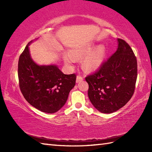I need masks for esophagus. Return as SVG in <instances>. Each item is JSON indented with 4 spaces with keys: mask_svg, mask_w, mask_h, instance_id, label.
I'll return each mask as SVG.
<instances>
[{
    "mask_svg": "<svg viewBox=\"0 0 152 152\" xmlns=\"http://www.w3.org/2000/svg\"><path fill=\"white\" fill-rule=\"evenodd\" d=\"M83 80V78L82 76H80V75L77 76V77H76V83H79V82H80L81 81H82Z\"/></svg>",
    "mask_w": 152,
    "mask_h": 152,
    "instance_id": "1",
    "label": "esophagus"
}]
</instances>
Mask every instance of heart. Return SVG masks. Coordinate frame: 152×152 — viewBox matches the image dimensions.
I'll return each instance as SVG.
<instances>
[{
	"label": "heart",
	"instance_id": "obj_1",
	"mask_svg": "<svg viewBox=\"0 0 152 152\" xmlns=\"http://www.w3.org/2000/svg\"><path fill=\"white\" fill-rule=\"evenodd\" d=\"M96 47V44L93 43H88L80 45L70 50L69 56L70 57H64V62L68 65H72L74 63L72 59H81L82 66L87 71H94L97 70L101 66L106 57V50L104 46L100 45Z\"/></svg>",
	"mask_w": 152,
	"mask_h": 152
}]
</instances>
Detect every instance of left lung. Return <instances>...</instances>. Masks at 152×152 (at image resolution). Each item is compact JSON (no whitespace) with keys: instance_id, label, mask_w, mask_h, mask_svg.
<instances>
[{"instance_id":"obj_1","label":"left lung","mask_w":152,"mask_h":152,"mask_svg":"<svg viewBox=\"0 0 152 152\" xmlns=\"http://www.w3.org/2000/svg\"><path fill=\"white\" fill-rule=\"evenodd\" d=\"M115 52L96 72L86 77L88 96L94 107L104 114L114 112L131 99L137 78V61L129 45L118 38Z\"/></svg>"}]
</instances>
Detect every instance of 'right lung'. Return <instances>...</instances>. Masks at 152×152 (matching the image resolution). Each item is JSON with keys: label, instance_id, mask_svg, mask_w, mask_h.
Listing matches in <instances>:
<instances>
[{"label": "right lung", "instance_id": "obj_1", "mask_svg": "<svg viewBox=\"0 0 152 152\" xmlns=\"http://www.w3.org/2000/svg\"><path fill=\"white\" fill-rule=\"evenodd\" d=\"M25 47L18 62L19 88L25 100L35 108L52 114L65 104L76 84L75 74H64L55 64L38 65Z\"/></svg>", "mask_w": 152, "mask_h": 152}]
</instances>
